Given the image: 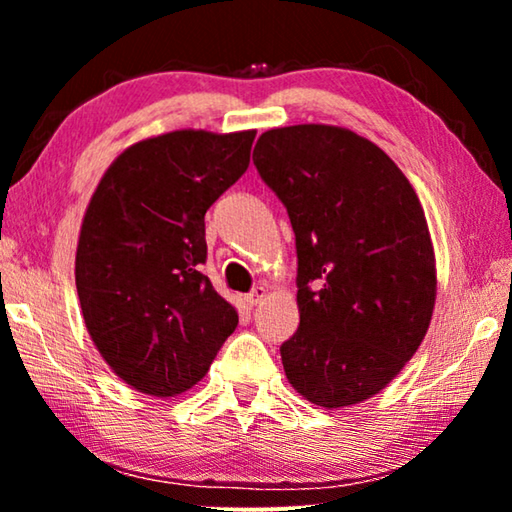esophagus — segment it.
Listing matches in <instances>:
<instances>
[{
  "mask_svg": "<svg viewBox=\"0 0 512 512\" xmlns=\"http://www.w3.org/2000/svg\"><path fill=\"white\" fill-rule=\"evenodd\" d=\"M264 298H266V289H264V287H255V289L250 291L248 296H246V302H248L250 307H255V305H259V302H262Z\"/></svg>",
  "mask_w": 512,
  "mask_h": 512,
  "instance_id": "esophagus-1",
  "label": "esophagus"
}]
</instances>
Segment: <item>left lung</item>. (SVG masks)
Instances as JSON below:
<instances>
[{"mask_svg": "<svg viewBox=\"0 0 512 512\" xmlns=\"http://www.w3.org/2000/svg\"><path fill=\"white\" fill-rule=\"evenodd\" d=\"M253 162L296 235L300 327L280 345L287 379L325 409L368 400L420 348L436 302L418 196L379 146L336 126L266 131Z\"/></svg>", "mask_w": 512, "mask_h": 512, "instance_id": "left-lung-1", "label": "left lung"}]
</instances>
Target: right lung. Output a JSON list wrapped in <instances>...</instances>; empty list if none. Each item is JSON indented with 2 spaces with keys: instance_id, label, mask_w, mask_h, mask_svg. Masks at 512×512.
Masks as SVG:
<instances>
[{
  "instance_id": "add662e5",
  "label": "right lung",
  "mask_w": 512,
  "mask_h": 512,
  "mask_svg": "<svg viewBox=\"0 0 512 512\" xmlns=\"http://www.w3.org/2000/svg\"><path fill=\"white\" fill-rule=\"evenodd\" d=\"M255 131H176L110 164L85 212L76 291L101 357L142 393L171 397L205 377L237 311L214 291L205 212L244 176Z\"/></svg>"
}]
</instances>
